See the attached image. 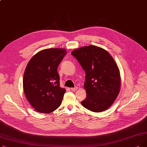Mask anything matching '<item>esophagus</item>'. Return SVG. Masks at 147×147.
Here are the masks:
<instances>
[{"instance_id":"34e87169","label":"esophagus","mask_w":147,"mask_h":147,"mask_svg":"<svg viewBox=\"0 0 147 147\" xmlns=\"http://www.w3.org/2000/svg\"><path fill=\"white\" fill-rule=\"evenodd\" d=\"M78 89V87H75V88H71V90H72V91H76V90H77Z\"/></svg>"}]
</instances>
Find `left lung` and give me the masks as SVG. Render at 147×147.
Returning a JSON list of instances; mask_svg holds the SVG:
<instances>
[{"mask_svg": "<svg viewBox=\"0 0 147 147\" xmlns=\"http://www.w3.org/2000/svg\"><path fill=\"white\" fill-rule=\"evenodd\" d=\"M86 73L84 88L86 98L81 102L88 110L99 113L114 103L120 89L121 79L117 65L105 49L89 45L71 52Z\"/></svg>", "mask_w": 147, "mask_h": 147, "instance_id": "1", "label": "left lung"}]
</instances>
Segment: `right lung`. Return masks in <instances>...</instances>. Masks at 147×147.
<instances>
[{"mask_svg": "<svg viewBox=\"0 0 147 147\" xmlns=\"http://www.w3.org/2000/svg\"><path fill=\"white\" fill-rule=\"evenodd\" d=\"M67 54L65 49L50 48L34 55L26 68L23 88L28 101L38 113L57 110L65 89L60 88L57 68Z\"/></svg>", "mask_w": 147, "mask_h": 147, "instance_id": "add662e5", "label": "right lung"}]
</instances>
